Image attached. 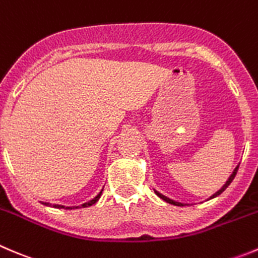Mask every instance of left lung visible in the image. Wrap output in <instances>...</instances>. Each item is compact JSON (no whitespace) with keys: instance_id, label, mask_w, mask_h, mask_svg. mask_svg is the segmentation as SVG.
Segmentation results:
<instances>
[{"instance_id":"left-lung-1","label":"left lung","mask_w":258,"mask_h":258,"mask_svg":"<svg viewBox=\"0 0 258 258\" xmlns=\"http://www.w3.org/2000/svg\"><path fill=\"white\" fill-rule=\"evenodd\" d=\"M238 166H239V165H238ZM238 166H237V167H236V169H234V171H233V172H232V175H231V176H229V179H228V180H227V181H226V184H224V185H223V186H222V189H219V190H218V191H217V192H216V194H213V196H212V197H211V199H212V198H214V197L219 196V194H222V192H223V191H224V190H226V189H227V187H228V185H229V184H231V182H232V181H233L234 176H236V174H237V170H238ZM155 192H156V196H157V197H160V198H161V199H162V201L167 202V203H170V204H174V206H179V207H182V204H181V203H179V202H175V201H171V199H169V198H167V197H165V196H162V194H160V192H159V191H156V190H155Z\"/></svg>"}]
</instances>
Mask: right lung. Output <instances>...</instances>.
<instances>
[{"instance_id": "add662e5", "label": "right lung", "mask_w": 258, "mask_h": 258, "mask_svg": "<svg viewBox=\"0 0 258 258\" xmlns=\"http://www.w3.org/2000/svg\"><path fill=\"white\" fill-rule=\"evenodd\" d=\"M101 196H102V191L99 192V194L96 197V198L92 199L91 202H88V203L82 204V207H83V208H87V207L93 206V204H96L97 202H98V199L101 198ZM42 204H45V206H50L49 203H42ZM51 207H54V208H64V209H78V208H81V207H64V206H57V204H54V206H51Z\"/></svg>"}]
</instances>
